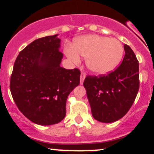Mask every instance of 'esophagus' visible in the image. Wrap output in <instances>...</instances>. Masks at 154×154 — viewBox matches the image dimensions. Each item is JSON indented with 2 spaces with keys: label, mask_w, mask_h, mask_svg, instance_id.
Wrapping results in <instances>:
<instances>
[{
  "label": "esophagus",
  "mask_w": 154,
  "mask_h": 154,
  "mask_svg": "<svg viewBox=\"0 0 154 154\" xmlns=\"http://www.w3.org/2000/svg\"><path fill=\"white\" fill-rule=\"evenodd\" d=\"M85 72H81V75H80V84L82 85L83 84V82H84L85 80Z\"/></svg>",
  "instance_id": "34e87169"
}]
</instances>
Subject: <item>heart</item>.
I'll return each instance as SVG.
<instances>
[{
  "mask_svg": "<svg viewBox=\"0 0 154 154\" xmlns=\"http://www.w3.org/2000/svg\"><path fill=\"white\" fill-rule=\"evenodd\" d=\"M65 54L71 61L79 63V55L86 59L88 68L97 75H104L118 66L124 48L119 40L99 35H89L76 40L74 48L66 45Z\"/></svg>",
  "mask_w": 154,
  "mask_h": 154,
  "instance_id": "heart-1",
  "label": "heart"
}]
</instances>
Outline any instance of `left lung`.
I'll list each match as a JSON object with an SVG mask.
<instances>
[{
    "label": "left lung",
    "mask_w": 154,
    "mask_h": 154,
    "mask_svg": "<svg viewBox=\"0 0 154 154\" xmlns=\"http://www.w3.org/2000/svg\"><path fill=\"white\" fill-rule=\"evenodd\" d=\"M125 57L120 66L106 75L90 76L85 79L95 119L111 123L122 118L130 110L139 90V63L133 51L124 45Z\"/></svg>",
    "instance_id": "1"
}]
</instances>
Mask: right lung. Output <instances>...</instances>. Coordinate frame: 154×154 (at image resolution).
Here are the masks:
<instances>
[{"label":"right lung","mask_w":154,"mask_h":154,"mask_svg":"<svg viewBox=\"0 0 154 154\" xmlns=\"http://www.w3.org/2000/svg\"><path fill=\"white\" fill-rule=\"evenodd\" d=\"M58 35L37 39L19 53L10 81L19 111L35 124L51 125L66 116V99L79 85L78 69L60 66L63 54Z\"/></svg>","instance_id":"1"}]
</instances>
